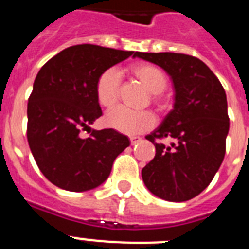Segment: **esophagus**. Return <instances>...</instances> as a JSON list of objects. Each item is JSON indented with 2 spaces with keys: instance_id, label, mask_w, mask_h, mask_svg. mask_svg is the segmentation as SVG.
<instances>
[{
  "instance_id": "34e87169",
  "label": "esophagus",
  "mask_w": 249,
  "mask_h": 249,
  "mask_svg": "<svg viewBox=\"0 0 249 249\" xmlns=\"http://www.w3.org/2000/svg\"><path fill=\"white\" fill-rule=\"evenodd\" d=\"M141 140H142V138H141V137H138V136H133V137H130V142H132V144L138 143V142H140Z\"/></svg>"
}]
</instances>
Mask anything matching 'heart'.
Returning a JSON list of instances; mask_svg holds the SVG:
<instances>
[{
	"label": "heart",
	"mask_w": 249,
	"mask_h": 249,
	"mask_svg": "<svg viewBox=\"0 0 249 249\" xmlns=\"http://www.w3.org/2000/svg\"><path fill=\"white\" fill-rule=\"evenodd\" d=\"M130 73L151 93V99L158 106H161L160 94L168 85V77L163 70L154 64L140 63L130 67ZM120 76L116 70L109 68L102 72L95 84V95L99 105L112 107L119 99ZM109 128L125 134H138L154 125V117L148 111H130L125 107L111 109L105 117Z\"/></svg>",
	"instance_id": "obj_1"
}]
</instances>
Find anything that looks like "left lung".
<instances>
[{
	"instance_id": "left-lung-1",
	"label": "left lung",
	"mask_w": 249,
	"mask_h": 249,
	"mask_svg": "<svg viewBox=\"0 0 249 249\" xmlns=\"http://www.w3.org/2000/svg\"><path fill=\"white\" fill-rule=\"evenodd\" d=\"M134 56L163 68L174 88L173 109L146 136L156 154L142 169L144 185L164 200H190L211 183L224 160L230 126L226 93L195 56L141 52ZM164 138L172 143L160 142Z\"/></svg>"
}]
</instances>
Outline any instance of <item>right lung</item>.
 Returning a JSON list of instances; mask_svg holds the SVG:
<instances>
[{"label": "right lung", "mask_w": 249, "mask_h": 249, "mask_svg": "<svg viewBox=\"0 0 249 249\" xmlns=\"http://www.w3.org/2000/svg\"><path fill=\"white\" fill-rule=\"evenodd\" d=\"M133 53L75 45L37 73L28 99L27 138L42 174L60 189L79 193L102 185L117 155L130 144L115 129L95 130L90 125L102 116L95 95L98 77ZM81 130L90 136L83 139Z\"/></svg>", "instance_id": "obj_1"}]
</instances>
